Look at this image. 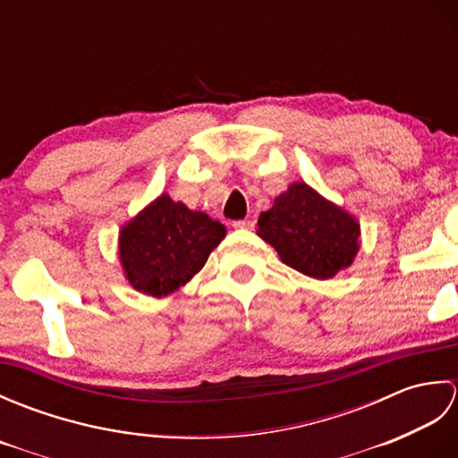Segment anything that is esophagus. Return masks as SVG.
Instances as JSON below:
<instances>
[{
  "label": "esophagus",
  "mask_w": 458,
  "mask_h": 458,
  "mask_svg": "<svg viewBox=\"0 0 458 458\" xmlns=\"http://www.w3.org/2000/svg\"><path fill=\"white\" fill-rule=\"evenodd\" d=\"M232 226H234L236 230H251V228H254V222H251V220H236L234 224H232Z\"/></svg>",
  "instance_id": "1"
}]
</instances>
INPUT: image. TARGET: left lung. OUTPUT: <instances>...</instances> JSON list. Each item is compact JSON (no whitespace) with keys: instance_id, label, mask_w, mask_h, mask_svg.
<instances>
[{"instance_id":"1","label":"left lung","mask_w":458,"mask_h":458,"mask_svg":"<svg viewBox=\"0 0 458 458\" xmlns=\"http://www.w3.org/2000/svg\"><path fill=\"white\" fill-rule=\"evenodd\" d=\"M258 236L299 274L330 279L352 266L360 250V222L305 181H295L276 197L274 207L259 214Z\"/></svg>"}]
</instances>
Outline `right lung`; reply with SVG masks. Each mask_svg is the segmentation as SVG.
I'll list each match as a JSON object with an SVG mask.
<instances>
[{
	"label": "right lung",
	"instance_id": "obj_1",
	"mask_svg": "<svg viewBox=\"0 0 458 458\" xmlns=\"http://www.w3.org/2000/svg\"><path fill=\"white\" fill-rule=\"evenodd\" d=\"M224 236V224L163 192L120 230L123 277L143 295L167 297L199 274Z\"/></svg>",
	"mask_w": 458,
	"mask_h": 458
}]
</instances>
